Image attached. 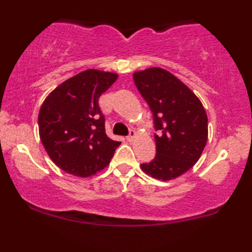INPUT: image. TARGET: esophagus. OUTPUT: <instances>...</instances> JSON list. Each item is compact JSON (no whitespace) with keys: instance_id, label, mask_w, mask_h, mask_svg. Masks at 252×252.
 I'll return each mask as SVG.
<instances>
[{"instance_id":"obj_1","label":"esophagus","mask_w":252,"mask_h":252,"mask_svg":"<svg viewBox=\"0 0 252 252\" xmlns=\"http://www.w3.org/2000/svg\"><path fill=\"white\" fill-rule=\"evenodd\" d=\"M135 136H136L135 130L130 129V130H129V135L127 136L126 139H127V141H128V142H132V141H134V139H135Z\"/></svg>"}]
</instances>
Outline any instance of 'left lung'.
Masks as SVG:
<instances>
[{
    "label": "left lung",
    "mask_w": 252,
    "mask_h": 252,
    "mask_svg": "<svg viewBox=\"0 0 252 252\" xmlns=\"http://www.w3.org/2000/svg\"><path fill=\"white\" fill-rule=\"evenodd\" d=\"M134 82L154 116L156 156L141 164L144 173L172 180L199 159L208 141V116L197 96L160 67L134 72Z\"/></svg>",
    "instance_id": "1"
}]
</instances>
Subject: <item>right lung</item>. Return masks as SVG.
<instances>
[{"label": "right lung", "instance_id": "1", "mask_svg": "<svg viewBox=\"0 0 252 252\" xmlns=\"http://www.w3.org/2000/svg\"><path fill=\"white\" fill-rule=\"evenodd\" d=\"M118 74L89 68L65 80L39 112L41 142L58 167L87 178L108 166L120 142L105 134L98 98Z\"/></svg>", "mask_w": 252, "mask_h": 252}]
</instances>
